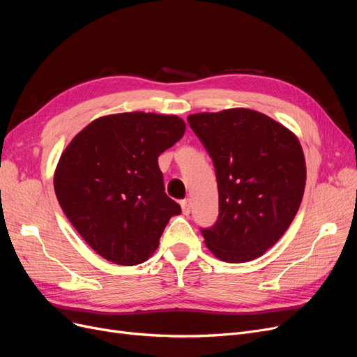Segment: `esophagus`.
<instances>
[{"mask_svg": "<svg viewBox=\"0 0 357 357\" xmlns=\"http://www.w3.org/2000/svg\"><path fill=\"white\" fill-rule=\"evenodd\" d=\"M182 213L185 214V215H188L190 213H191V202H190V199H185V201H182Z\"/></svg>", "mask_w": 357, "mask_h": 357, "instance_id": "1", "label": "esophagus"}]
</instances>
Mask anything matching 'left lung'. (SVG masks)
Instances as JSON below:
<instances>
[{"mask_svg": "<svg viewBox=\"0 0 357 357\" xmlns=\"http://www.w3.org/2000/svg\"><path fill=\"white\" fill-rule=\"evenodd\" d=\"M188 123L215 167L220 214L201 229L220 260L243 264L284 236L301 205L307 167L296 136L261 112H198Z\"/></svg>", "mask_w": 357, "mask_h": 357, "instance_id": "left-lung-1", "label": "left lung"}]
</instances>
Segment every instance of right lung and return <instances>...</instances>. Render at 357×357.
Masks as SVG:
<instances>
[{
	"label": "right lung",
	"instance_id": "obj_1",
	"mask_svg": "<svg viewBox=\"0 0 357 357\" xmlns=\"http://www.w3.org/2000/svg\"><path fill=\"white\" fill-rule=\"evenodd\" d=\"M183 133L176 116L121 112L93 120L65 149L54 171L56 198L104 259L143 264L171 217L181 214L165 192L158 158Z\"/></svg>",
	"mask_w": 357,
	"mask_h": 357
}]
</instances>
